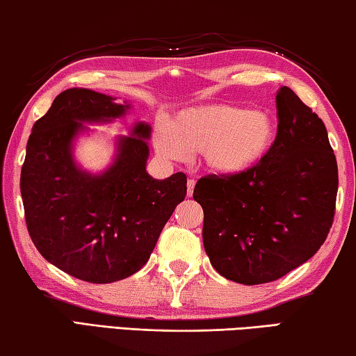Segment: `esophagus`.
<instances>
[{
	"label": "esophagus",
	"mask_w": 356,
	"mask_h": 356,
	"mask_svg": "<svg viewBox=\"0 0 356 356\" xmlns=\"http://www.w3.org/2000/svg\"><path fill=\"white\" fill-rule=\"evenodd\" d=\"M195 185H196L195 179H190L188 182H186V195H188V196L193 195V190H195Z\"/></svg>",
	"instance_id": "obj_1"
}]
</instances>
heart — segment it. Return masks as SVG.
Segmentation results:
<instances>
[{"mask_svg": "<svg viewBox=\"0 0 356 356\" xmlns=\"http://www.w3.org/2000/svg\"><path fill=\"white\" fill-rule=\"evenodd\" d=\"M275 120L267 111L236 105H201L177 113L171 124L155 127V147L171 160L204 154L210 170L237 174L256 165L275 140Z\"/></svg>", "mask_w": 356, "mask_h": 356, "instance_id": "b5f03b06", "label": "heart"}]
</instances>
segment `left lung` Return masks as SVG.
I'll use <instances>...</instances> for the list:
<instances>
[{"label": "left lung", "instance_id": "1", "mask_svg": "<svg viewBox=\"0 0 356 356\" xmlns=\"http://www.w3.org/2000/svg\"><path fill=\"white\" fill-rule=\"evenodd\" d=\"M278 131L246 171L197 180L202 242L226 280L254 286L316 254L333 225L337 163L322 119L291 88L276 94Z\"/></svg>", "mask_w": 356, "mask_h": 356}]
</instances>
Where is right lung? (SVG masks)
Instances as JSON below:
<instances>
[{
    "label": "right lung",
    "mask_w": 356,
    "mask_h": 356,
    "mask_svg": "<svg viewBox=\"0 0 356 356\" xmlns=\"http://www.w3.org/2000/svg\"><path fill=\"white\" fill-rule=\"evenodd\" d=\"M72 88L35 120L22 166L20 191L28 232L48 262L78 280L108 284L149 261L161 229L185 200L186 176L156 180L146 171L149 124L116 140L113 165L100 174L74 160L83 122H111L130 104Z\"/></svg>",
    "instance_id": "add662e5"
}]
</instances>
